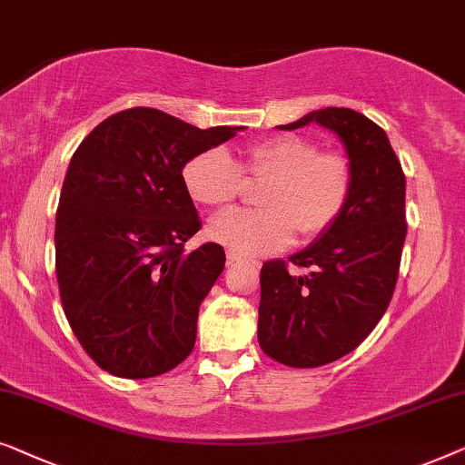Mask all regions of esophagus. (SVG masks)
Returning <instances> with one entry per match:
<instances>
[{"label":"esophagus","mask_w":465,"mask_h":465,"mask_svg":"<svg viewBox=\"0 0 465 465\" xmlns=\"http://www.w3.org/2000/svg\"><path fill=\"white\" fill-rule=\"evenodd\" d=\"M242 261H244V259H242L238 252H233V251H230V252H227V265H235V263H242Z\"/></svg>","instance_id":"34e87169"}]
</instances>
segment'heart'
Masks as SVG:
<instances>
[{
  "label": "heart",
  "mask_w": 465,
  "mask_h": 465,
  "mask_svg": "<svg viewBox=\"0 0 465 465\" xmlns=\"http://www.w3.org/2000/svg\"><path fill=\"white\" fill-rule=\"evenodd\" d=\"M183 183L195 204L232 206L244 176L267 181L261 211H227L211 219L208 235L242 257L273 252L295 233L316 240L341 219L354 192V164L341 152H320V143L280 134L254 143L235 162L223 147H208L183 166Z\"/></svg>",
  "instance_id": "obj_1"
}]
</instances>
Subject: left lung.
Here are the masks:
<instances>
[{
  "label": "left lung",
  "mask_w": 465,
  "mask_h": 465,
  "mask_svg": "<svg viewBox=\"0 0 465 465\" xmlns=\"http://www.w3.org/2000/svg\"><path fill=\"white\" fill-rule=\"evenodd\" d=\"M310 122L343 141L354 164V192L341 219L289 259L310 274H291L282 259L261 267L259 345L295 369L335 362L371 335L394 295L407 238V181L385 130L345 107L312 111L280 128Z\"/></svg>",
  "instance_id": "8db88e82"
}]
</instances>
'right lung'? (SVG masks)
Segmentation results:
<instances>
[{
  "instance_id": "obj_1",
  "label": "right lung",
  "mask_w": 465,
  "mask_h": 465,
  "mask_svg": "<svg viewBox=\"0 0 465 465\" xmlns=\"http://www.w3.org/2000/svg\"><path fill=\"white\" fill-rule=\"evenodd\" d=\"M238 130L133 107L75 149L56 211V280L71 331L111 375L155 377L192 354L225 251L214 242L183 251L202 221L181 173Z\"/></svg>"
}]
</instances>
